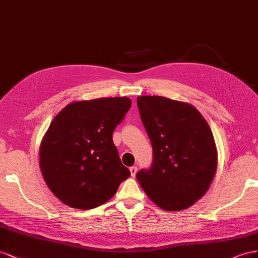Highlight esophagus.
I'll use <instances>...</instances> for the list:
<instances>
[{"instance_id": "obj_1", "label": "esophagus", "mask_w": 258, "mask_h": 258, "mask_svg": "<svg viewBox=\"0 0 258 258\" xmlns=\"http://www.w3.org/2000/svg\"><path fill=\"white\" fill-rule=\"evenodd\" d=\"M137 170H138V168H137V166H132V167H130V171H131V175H132V176H133V177H134V176L136 175V173H137Z\"/></svg>"}]
</instances>
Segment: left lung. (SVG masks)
Here are the masks:
<instances>
[{
  "label": "left lung",
  "mask_w": 258,
  "mask_h": 258,
  "mask_svg": "<svg viewBox=\"0 0 258 258\" xmlns=\"http://www.w3.org/2000/svg\"><path fill=\"white\" fill-rule=\"evenodd\" d=\"M153 160L136 178L150 200L165 211L188 209L210 188L217 150L207 121L186 102L161 96L137 97Z\"/></svg>",
  "instance_id": "obj_1"
}]
</instances>
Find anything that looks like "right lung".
Segmentation results:
<instances>
[{"instance_id":"right-lung-1","label":"right lung","mask_w":258,"mask_h":258,"mask_svg":"<svg viewBox=\"0 0 258 258\" xmlns=\"http://www.w3.org/2000/svg\"><path fill=\"white\" fill-rule=\"evenodd\" d=\"M131 105L127 97L76 101L54 117L40 146V167L62 203L80 210L97 208L130 177L112 133Z\"/></svg>"}]
</instances>
